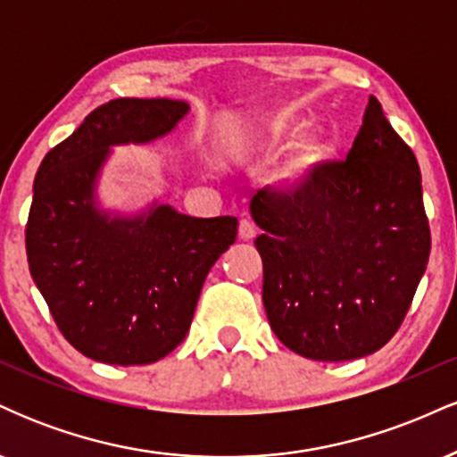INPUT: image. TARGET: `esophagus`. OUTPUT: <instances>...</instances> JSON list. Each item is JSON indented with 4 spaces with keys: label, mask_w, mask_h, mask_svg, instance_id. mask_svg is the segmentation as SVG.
<instances>
[{
    "label": "esophagus",
    "mask_w": 457,
    "mask_h": 457,
    "mask_svg": "<svg viewBox=\"0 0 457 457\" xmlns=\"http://www.w3.org/2000/svg\"><path fill=\"white\" fill-rule=\"evenodd\" d=\"M255 234H258V228H255V223L251 221V219H243V221L238 223V238L240 240H253Z\"/></svg>",
    "instance_id": "obj_1"
}]
</instances>
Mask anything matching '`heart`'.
<instances>
[{"instance_id":"heart-1","label":"heart","mask_w":457,"mask_h":457,"mask_svg":"<svg viewBox=\"0 0 457 457\" xmlns=\"http://www.w3.org/2000/svg\"><path fill=\"white\" fill-rule=\"evenodd\" d=\"M296 129V118L295 115H277L272 118L262 133L255 139L253 148L255 150H272L290 137ZM330 152V141L322 130H313V133L303 135L301 139L296 141L295 148H292L287 159L277 167V171L272 174V182L281 187H292L298 185L303 178H307L313 170L327 159Z\"/></svg>"}]
</instances>
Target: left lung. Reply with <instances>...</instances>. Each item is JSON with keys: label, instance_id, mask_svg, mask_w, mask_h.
<instances>
[{"label": "left lung", "instance_id": "obj_1", "mask_svg": "<svg viewBox=\"0 0 457 457\" xmlns=\"http://www.w3.org/2000/svg\"><path fill=\"white\" fill-rule=\"evenodd\" d=\"M251 217L270 328L292 353L350 361L380 350L411 309L429 258L419 162L370 96L344 162L292 195L258 191Z\"/></svg>", "mask_w": 457, "mask_h": 457}]
</instances>
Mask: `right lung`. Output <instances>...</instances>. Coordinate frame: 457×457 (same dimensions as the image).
I'll return each mask as SVG.
<instances>
[{
	"label": "right lung",
	"instance_id": "right-lung-1",
	"mask_svg": "<svg viewBox=\"0 0 457 457\" xmlns=\"http://www.w3.org/2000/svg\"><path fill=\"white\" fill-rule=\"evenodd\" d=\"M187 113L185 101L115 98L46 152L36 174L31 279L66 342L101 363L148 365L178 348L208 270L236 240V217L197 219L165 204L112 217L94 204L112 145L148 144Z\"/></svg>",
	"mask_w": 457,
	"mask_h": 457
}]
</instances>
